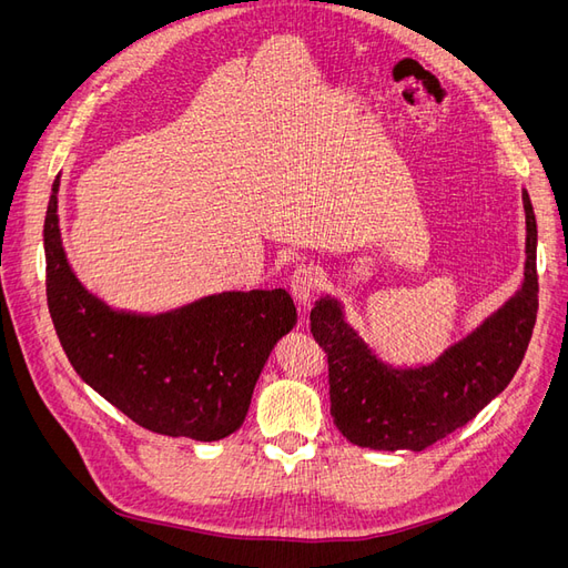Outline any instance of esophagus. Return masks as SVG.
I'll return each mask as SVG.
<instances>
[{
    "mask_svg": "<svg viewBox=\"0 0 568 568\" xmlns=\"http://www.w3.org/2000/svg\"><path fill=\"white\" fill-rule=\"evenodd\" d=\"M317 286H320V274L311 265H301L294 272V277H291V294H294V298L301 307L311 305Z\"/></svg>",
    "mask_w": 568,
    "mask_h": 568,
    "instance_id": "34e87169",
    "label": "esophagus"
}]
</instances>
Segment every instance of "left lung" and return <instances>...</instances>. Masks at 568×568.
I'll use <instances>...</instances> for the list:
<instances>
[{
  "instance_id": "left-lung-1",
  "label": "left lung",
  "mask_w": 568,
  "mask_h": 568,
  "mask_svg": "<svg viewBox=\"0 0 568 568\" xmlns=\"http://www.w3.org/2000/svg\"><path fill=\"white\" fill-rule=\"evenodd\" d=\"M521 196L526 265L519 291L434 363H384L348 324L338 298L315 303L311 332L329 363L332 417L353 445L419 453L471 422L514 379L538 315V225L526 189Z\"/></svg>"
}]
</instances>
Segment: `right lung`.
Segmentation results:
<instances>
[{"instance_id": "obj_1", "label": "right lung", "mask_w": 568, "mask_h": 568, "mask_svg": "<svg viewBox=\"0 0 568 568\" xmlns=\"http://www.w3.org/2000/svg\"><path fill=\"white\" fill-rule=\"evenodd\" d=\"M59 178L44 217L47 303L80 379L153 434L211 443L244 424L277 341L298 313L284 288L222 291L175 311H115L82 286L59 230Z\"/></svg>"}]
</instances>
